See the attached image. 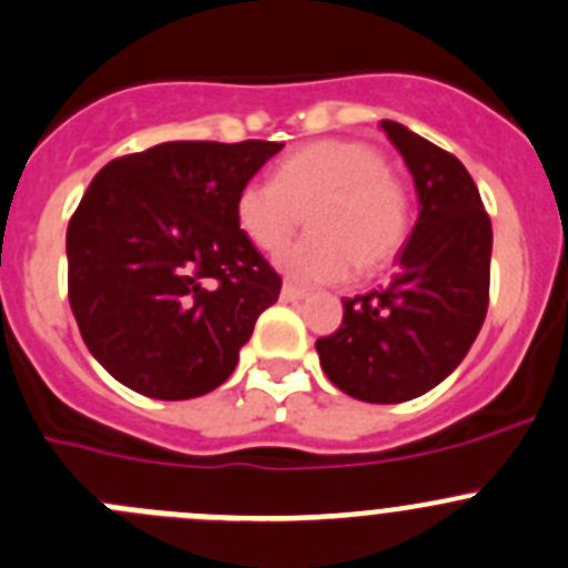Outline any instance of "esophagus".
I'll use <instances>...</instances> for the list:
<instances>
[{"label": "esophagus", "mask_w": 568, "mask_h": 568, "mask_svg": "<svg viewBox=\"0 0 568 568\" xmlns=\"http://www.w3.org/2000/svg\"><path fill=\"white\" fill-rule=\"evenodd\" d=\"M280 296H283V302H296V300H305L307 291L296 288V285H291V283H285L283 291H280Z\"/></svg>", "instance_id": "1"}]
</instances>
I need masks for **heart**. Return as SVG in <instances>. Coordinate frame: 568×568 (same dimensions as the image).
<instances>
[{"label":"heart","instance_id":"obj_1","mask_svg":"<svg viewBox=\"0 0 568 568\" xmlns=\"http://www.w3.org/2000/svg\"><path fill=\"white\" fill-rule=\"evenodd\" d=\"M313 233L280 252L277 263L302 283H335L383 268L410 235V196L388 161L366 141H313L285 155L274 180H250L235 196L241 233L277 252L305 213Z\"/></svg>","mask_w":568,"mask_h":568}]
</instances>
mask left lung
Wrapping results in <instances>:
<instances>
[{"label": "left lung", "instance_id": "1", "mask_svg": "<svg viewBox=\"0 0 568 568\" xmlns=\"http://www.w3.org/2000/svg\"><path fill=\"white\" fill-rule=\"evenodd\" d=\"M418 191V222L388 288L344 300V322L316 341L335 388L394 405L427 394L458 368L488 313L491 219L453 152L383 121Z\"/></svg>", "mask_w": 568, "mask_h": 568}]
</instances>
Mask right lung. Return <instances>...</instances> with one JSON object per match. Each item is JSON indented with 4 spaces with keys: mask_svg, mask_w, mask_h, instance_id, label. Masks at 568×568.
I'll list each match as a JSON object with an SVG mask.
<instances>
[{
    "mask_svg": "<svg viewBox=\"0 0 568 568\" xmlns=\"http://www.w3.org/2000/svg\"><path fill=\"white\" fill-rule=\"evenodd\" d=\"M277 141H166L110 161L65 230L69 305L91 355L152 399L233 374L283 280L235 222Z\"/></svg>",
    "mask_w": 568,
    "mask_h": 568,
    "instance_id": "obj_1",
    "label": "right lung"
}]
</instances>
